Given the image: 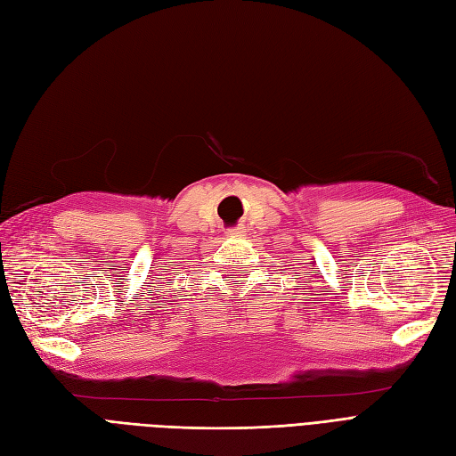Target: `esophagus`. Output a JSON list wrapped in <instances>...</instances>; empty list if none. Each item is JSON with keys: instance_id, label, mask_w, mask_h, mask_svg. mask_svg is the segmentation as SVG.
Wrapping results in <instances>:
<instances>
[{"instance_id": "esophagus-1", "label": "esophagus", "mask_w": 456, "mask_h": 456, "mask_svg": "<svg viewBox=\"0 0 456 456\" xmlns=\"http://www.w3.org/2000/svg\"><path fill=\"white\" fill-rule=\"evenodd\" d=\"M246 234V227L244 225H237V227H229L227 229V237H244Z\"/></svg>"}]
</instances>
